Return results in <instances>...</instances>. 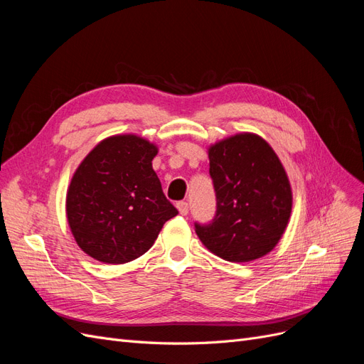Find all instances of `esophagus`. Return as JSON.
<instances>
[{
  "label": "esophagus",
  "mask_w": 364,
  "mask_h": 364,
  "mask_svg": "<svg viewBox=\"0 0 364 364\" xmlns=\"http://www.w3.org/2000/svg\"><path fill=\"white\" fill-rule=\"evenodd\" d=\"M176 208H178V211H179L182 215L188 214V203H186V202H178V203H176Z\"/></svg>",
  "instance_id": "esophagus-1"
}]
</instances>
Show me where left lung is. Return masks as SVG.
<instances>
[{
    "instance_id": "1",
    "label": "left lung",
    "mask_w": 364,
    "mask_h": 364,
    "mask_svg": "<svg viewBox=\"0 0 364 364\" xmlns=\"http://www.w3.org/2000/svg\"><path fill=\"white\" fill-rule=\"evenodd\" d=\"M217 214L196 234L214 255L249 262L272 252L290 222L293 193L278 155L269 142L241 132L208 147Z\"/></svg>"
}]
</instances>
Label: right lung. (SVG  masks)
Returning a JSON list of instances; mask_svg holds the SVG:
<instances>
[{
    "label": "right lung",
    "instance_id": "obj_1",
    "mask_svg": "<svg viewBox=\"0 0 364 364\" xmlns=\"http://www.w3.org/2000/svg\"><path fill=\"white\" fill-rule=\"evenodd\" d=\"M158 146L135 134L107 136L75 168L65 209L75 243L97 261L124 264L155 243L178 215L151 161Z\"/></svg>",
    "mask_w": 364,
    "mask_h": 364
}]
</instances>
